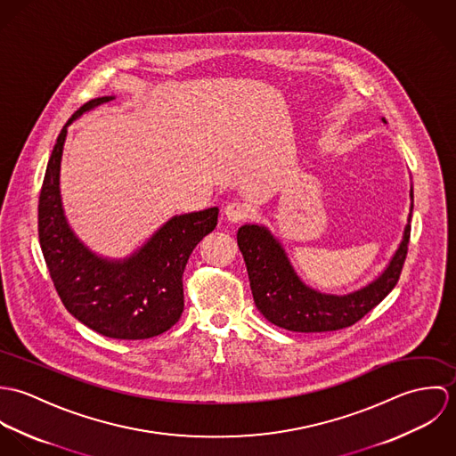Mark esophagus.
Segmentation results:
<instances>
[{"label": "esophagus", "instance_id": "1", "mask_svg": "<svg viewBox=\"0 0 456 456\" xmlns=\"http://www.w3.org/2000/svg\"><path fill=\"white\" fill-rule=\"evenodd\" d=\"M224 216L228 221L232 223H242L251 216V208L248 203H240V201H232L224 207Z\"/></svg>", "mask_w": 456, "mask_h": 456}]
</instances>
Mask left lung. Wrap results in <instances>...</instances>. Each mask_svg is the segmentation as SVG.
<instances>
[{"label":"left lung","mask_w":456,"mask_h":456,"mask_svg":"<svg viewBox=\"0 0 456 456\" xmlns=\"http://www.w3.org/2000/svg\"><path fill=\"white\" fill-rule=\"evenodd\" d=\"M411 217L412 203L402 242L385 272L365 288L340 297L325 295L305 286L295 273L279 240H275L265 226L244 224L239 228L237 244L248 266L251 291L258 311L270 323L289 331L316 333L354 325L398 282L407 256Z\"/></svg>","instance_id":"8db88e82"}]
</instances>
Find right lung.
<instances>
[{"instance_id":"add662e5","label":"right lung","mask_w":456,"mask_h":456,"mask_svg":"<svg viewBox=\"0 0 456 456\" xmlns=\"http://www.w3.org/2000/svg\"><path fill=\"white\" fill-rule=\"evenodd\" d=\"M114 100L84 103L60 133L38 200V237L54 288L66 311L91 330L138 340L175 325L184 311L183 273L198 242L217 224V207L175 216L126 260H103L69 230L60 195L66 128L84 112Z\"/></svg>"}]
</instances>
